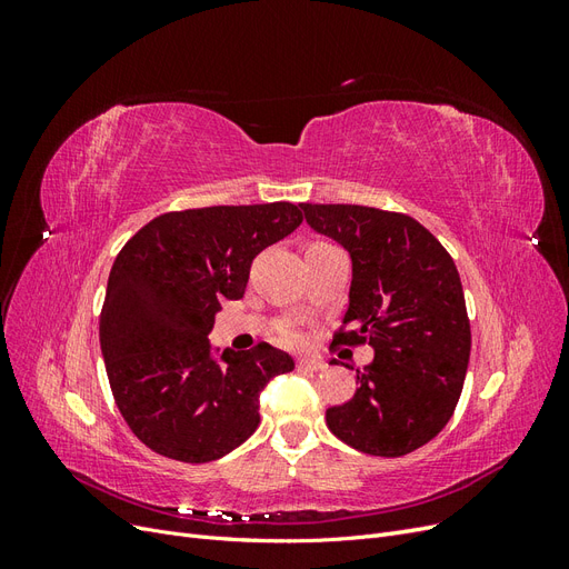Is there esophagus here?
<instances>
[{
    "label": "esophagus",
    "instance_id": "esophagus-1",
    "mask_svg": "<svg viewBox=\"0 0 569 569\" xmlns=\"http://www.w3.org/2000/svg\"><path fill=\"white\" fill-rule=\"evenodd\" d=\"M327 363L322 358H316V356H301L299 360H297V368L299 370H322Z\"/></svg>",
    "mask_w": 569,
    "mask_h": 569
}]
</instances>
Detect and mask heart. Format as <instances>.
<instances>
[{
  "instance_id": "obj_1",
  "label": "heart",
  "mask_w": 569,
  "mask_h": 569,
  "mask_svg": "<svg viewBox=\"0 0 569 569\" xmlns=\"http://www.w3.org/2000/svg\"><path fill=\"white\" fill-rule=\"evenodd\" d=\"M280 339L287 343H295V341H299V332L295 330V327H284V330L280 332Z\"/></svg>"
}]
</instances>
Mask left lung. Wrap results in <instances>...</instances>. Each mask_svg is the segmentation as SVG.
I'll return each mask as SVG.
<instances>
[{"label":"left lung","mask_w":569,"mask_h":569,"mask_svg":"<svg viewBox=\"0 0 569 569\" xmlns=\"http://www.w3.org/2000/svg\"><path fill=\"white\" fill-rule=\"evenodd\" d=\"M318 234L351 256L349 308L335 343H370L353 399L327 408L330 432L351 449L399 458L451 420L470 363L460 274L416 218L351 203H299Z\"/></svg>","instance_id":"obj_1"}]
</instances>
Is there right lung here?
<instances>
[{
	"label": "right lung",
	"mask_w": 569,
	"mask_h": 569,
	"mask_svg": "<svg viewBox=\"0 0 569 569\" xmlns=\"http://www.w3.org/2000/svg\"><path fill=\"white\" fill-rule=\"evenodd\" d=\"M301 220L289 201L173 211L116 256L99 343L120 416L151 451L209 462L256 432L258 396L295 360L266 341L216 358L209 332L220 303L244 297L253 258Z\"/></svg>",
	"instance_id": "add662e5"
}]
</instances>
